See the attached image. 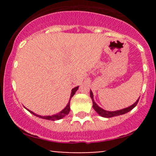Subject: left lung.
<instances>
[{
  "mask_svg": "<svg viewBox=\"0 0 156 156\" xmlns=\"http://www.w3.org/2000/svg\"><path fill=\"white\" fill-rule=\"evenodd\" d=\"M90 97L92 100L93 108L95 110V112L98 113L99 115H101V117H105V118L117 117V116L122 115V114H126V113L129 112L130 110H132V109H133L134 107L137 105L138 102H139V99H138L133 105H130V106H129V107H128V108H125L121 109V110H118V111H114V112H108V111H105V110H104V109L101 108V107H99L98 105H97V103L94 101V98H93V93L92 92V90L90 91Z\"/></svg>",
  "mask_w": 156,
  "mask_h": 156,
  "instance_id": "8db88e82",
  "label": "left lung"
}]
</instances>
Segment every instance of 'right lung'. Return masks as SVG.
I'll list each match as a JSON object with an SVG mask.
<instances>
[{"mask_svg": "<svg viewBox=\"0 0 156 156\" xmlns=\"http://www.w3.org/2000/svg\"><path fill=\"white\" fill-rule=\"evenodd\" d=\"M78 87H75V88H73L72 89V92H71L70 98H69V101L68 102L67 105H66V107L63 109V110L61 111L59 113H58V114H53V115H52V116H40V115H38V114H34V113L32 112L31 111L28 110V109H27V108L26 109L28 111V112H31V114H33L34 115L37 116V117H38L39 118H42V119H48V120H52V121H55V120H58V119H61L62 118L65 117L66 115H67V114H69V111H70V107H69V104H70V100H71V98H73V96L75 94V93H76V91L78 90Z\"/></svg>", "mask_w": 156, "mask_h": 156, "instance_id": "right-lung-1", "label": "right lung"}]
</instances>
